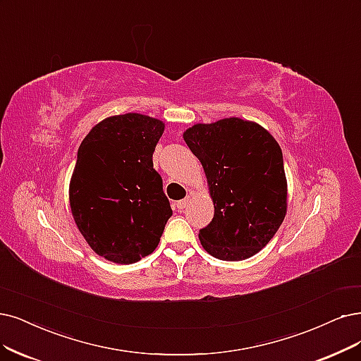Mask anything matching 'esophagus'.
Instances as JSON below:
<instances>
[{
    "label": "esophagus",
    "mask_w": 361,
    "mask_h": 361,
    "mask_svg": "<svg viewBox=\"0 0 361 361\" xmlns=\"http://www.w3.org/2000/svg\"><path fill=\"white\" fill-rule=\"evenodd\" d=\"M189 201H190V199H189V196H188V197H184V199H183V201H178V202H177V208H178L180 211H181V209H184L185 207H188V205H189Z\"/></svg>",
    "instance_id": "esophagus-1"
}]
</instances>
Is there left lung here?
I'll use <instances>...</instances> for the list:
<instances>
[{"label": "left lung", "mask_w": 361, "mask_h": 361, "mask_svg": "<svg viewBox=\"0 0 361 361\" xmlns=\"http://www.w3.org/2000/svg\"><path fill=\"white\" fill-rule=\"evenodd\" d=\"M202 164L214 217L199 231L212 257L238 262L268 245L287 214V178L281 147L256 122L224 117L183 132Z\"/></svg>", "instance_id": "8db88e82"}]
</instances>
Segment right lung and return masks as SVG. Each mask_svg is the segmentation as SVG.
Masks as SVG:
<instances>
[{
    "label": "right lung",
    "mask_w": 361,
    "mask_h": 361,
    "mask_svg": "<svg viewBox=\"0 0 361 361\" xmlns=\"http://www.w3.org/2000/svg\"><path fill=\"white\" fill-rule=\"evenodd\" d=\"M165 122L140 113L110 116L78 147L70 180L77 229L105 260L130 264L152 255L172 216L153 168Z\"/></svg>",
    "instance_id": "add662e5"
}]
</instances>
